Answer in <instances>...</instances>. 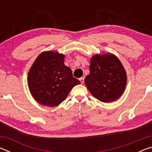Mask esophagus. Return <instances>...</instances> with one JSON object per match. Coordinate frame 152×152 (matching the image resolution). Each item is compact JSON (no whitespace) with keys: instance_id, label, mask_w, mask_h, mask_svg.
I'll list each match as a JSON object with an SVG mask.
<instances>
[{"instance_id":"esophagus-1","label":"esophagus","mask_w":152,"mask_h":152,"mask_svg":"<svg viewBox=\"0 0 152 152\" xmlns=\"http://www.w3.org/2000/svg\"><path fill=\"white\" fill-rule=\"evenodd\" d=\"M79 80H80V81L81 82L82 84L84 83V77H82V78H80Z\"/></svg>"}]
</instances>
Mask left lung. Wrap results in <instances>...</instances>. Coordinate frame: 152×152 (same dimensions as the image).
I'll use <instances>...</instances> for the list:
<instances>
[{"label": "left lung", "instance_id": "1", "mask_svg": "<svg viewBox=\"0 0 152 152\" xmlns=\"http://www.w3.org/2000/svg\"><path fill=\"white\" fill-rule=\"evenodd\" d=\"M92 96L100 101L110 102L121 96L127 84V74L122 64L112 53L93 56L90 74L84 79Z\"/></svg>", "mask_w": 152, "mask_h": 152}]
</instances>
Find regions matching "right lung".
Listing matches in <instances>:
<instances>
[{
    "mask_svg": "<svg viewBox=\"0 0 152 152\" xmlns=\"http://www.w3.org/2000/svg\"><path fill=\"white\" fill-rule=\"evenodd\" d=\"M64 55L44 51L38 56L28 73L31 94L36 101L45 106H58L66 99L74 86L80 84L72 72L65 66Z\"/></svg>",
    "mask_w": 152,
    "mask_h": 152,
    "instance_id": "obj_1",
    "label": "right lung"
}]
</instances>
